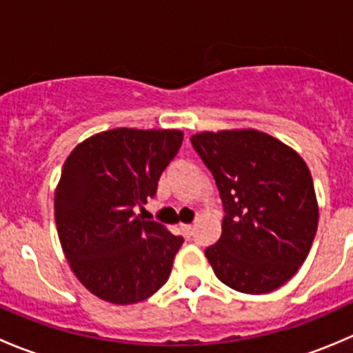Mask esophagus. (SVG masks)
Returning a JSON list of instances; mask_svg holds the SVG:
<instances>
[{"instance_id":"34e87169","label":"esophagus","mask_w":353,"mask_h":353,"mask_svg":"<svg viewBox=\"0 0 353 353\" xmlns=\"http://www.w3.org/2000/svg\"><path fill=\"white\" fill-rule=\"evenodd\" d=\"M181 230H183V234L186 237L193 236V225H181Z\"/></svg>"}]
</instances>
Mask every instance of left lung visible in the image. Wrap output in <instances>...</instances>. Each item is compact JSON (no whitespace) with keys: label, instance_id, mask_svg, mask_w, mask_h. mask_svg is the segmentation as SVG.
Masks as SVG:
<instances>
[{"label":"left lung","instance_id":"1","mask_svg":"<svg viewBox=\"0 0 353 353\" xmlns=\"http://www.w3.org/2000/svg\"><path fill=\"white\" fill-rule=\"evenodd\" d=\"M194 152L212 172L225 216L205 249L216 279L244 294H266L297 273L318 230V201L304 160L256 130L198 133Z\"/></svg>","mask_w":353,"mask_h":353}]
</instances>
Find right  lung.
<instances>
[{
    "label": "right lung",
    "mask_w": 353,
    "mask_h": 353,
    "mask_svg": "<svg viewBox=\"0 0 353 353\" xmlns=\"http://www.w3.org/2000/svg\"><path fill=\"white\" fill-rule=\"evenodd\" d=\"M183 145L177 130L117 128L78 145L63 165L54 216L77 279L112 304H137L167 282L184 239L137 215Z\"/></svg>",
    "instance_id": "add662e5"
}]
</instances>
